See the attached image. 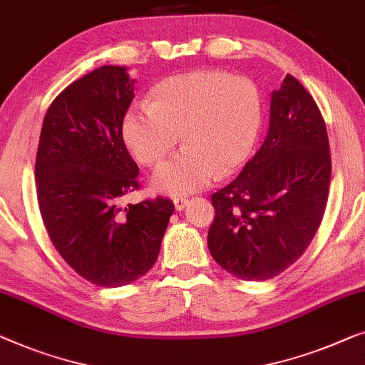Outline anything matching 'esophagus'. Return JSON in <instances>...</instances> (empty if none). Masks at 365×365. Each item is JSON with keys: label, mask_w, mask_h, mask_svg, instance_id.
<instances>
[{"label": "esophagus", "mask_w": 365, "mask_h": 365, "mask_svg": "<svg viewBox=\"0 0 365 365\" xmlns=\"http://www.w3.org/2000/svg\"><path fill=\"white\" fill-rule=\"evenodd\" d=\"M173 202H174V207H176V210H182L187 205L189 200L186 197H174Z\"/></svg>", "instance_id": "1"}]
</instances>
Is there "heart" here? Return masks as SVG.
<instances>
[{"label": "heart", "instance_id": "heart-1", "mask_svg": "<svg viewBox=\"0 0 365 365\" xmlns=\"http://www.w3.org/2000/svg\"><path fill=\"white\" fill-rule=\"evenodd\" d=\"M262 123L263 100L252 78L200 68L153 87L146 107L125 113L121 136L145 166L158 165L181 138L184 148L158 168L151 186L186 195L240 170L255 150Z\"/></svg>", "mask_w": 365, "mask_h": 365}]
</instances>
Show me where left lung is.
I'll return each mask as SVG.
<instances>
[{
  "instance_id": "obj_1",
  "label": "left lung",
  "mask_w": 365,
  "mask_h": 365,
  "mask_svg": "<svg viewBox=\"0 0 365 365\" xmlns=\"http://www.w3.org/2000/svg\"><path fill=\"white\" fill-rule=\"evenodd\" d=\"M331 181L326 125L309 92L287 73L272 93L255 156L212 194L210 255L240 279L265 282L293 265L323 220Z\"/></svg>"
}]
</instances>
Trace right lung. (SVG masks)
Masks as SVG:
<instances>
[{"mask_svg": "<svg viewBox=\"0 0 365 365\" xmlns=\"http://www.w3.org/2000/svg\"><path fill=\"white\" fill-rule=\"evenodd\" d=\"M133 98L126 67L95 68L51 103L36 155L39 210L52 244L73 272L103 288L148 273L174 212L165 197L121 207L140 187L121 136Z\"/></svg>", "mask_w": 365, "mask_h": 365, "instance_id": "add662e5", "label": "right lung"}]
</instances>
